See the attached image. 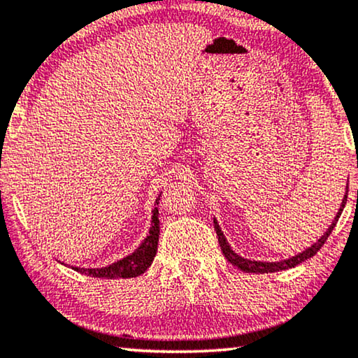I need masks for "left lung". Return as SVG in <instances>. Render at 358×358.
Segmentation results:
<instances>
[{"label": "left lung", "instance_id": "8db88e82", "mask_svg": "<svg viewBox=\"0 0 358 358\" xmlns=\"http://www.w3.org/2000/svg\"><path fill=\"white\" fill-rule=\"evenodd\" d=\"M349 188V187H347ZM345 188V189H347ZM347 193H349V189H347L345 194H344V199H342V204L339 208V211H337L334 221H332L331 226L326 232H324V236H321V239L314 242L311 247H308L306 250H303L301 254L294 255V257H289L287 260H280V262H260V260H250V259H245V257H241L239 254H236L234 249H232L231 245H229V242L226 239V236H224V232L221 231V227H219L217 224V219L214 217V229H216V234H217V241H219V245H221V250L226 259L231 262L232 265L237 266V268H241L242 271H245V273H273V271H282V270H288V268H293V266H296L299 264H303L304 260L311 259L313 255L317 254V250L321 249L324 245V242L327 241V237L331 236L332 229L336 227L337 221H339L342 211H344L345 208V203H347Z\"/></svg>", "mask_w": 358, "mask_h": 358}]
</instances>
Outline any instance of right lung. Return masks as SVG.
I'll list each match as a JSON object with an SVG mask.
<instances>
[{"label":"right lung","instance_id":"right-lung-1","mask_svg":"<svg viewBox=\"0 0 358 358\" xmlns=\"http://www.w3.org/2000/svg\"><path fill=\"white\" fill-rule=\"evenodd\" d=\"M162 194V192H160ZM160 194L155 199V208L152 209V221L150 229L147 232L145 239L141 242L139 247L132 252V254L122 257L114 264H109L106 266H96V268H85V266H71L75 271H80L82 275L94 276V278H134L144 273L154 262V257L157 254V245H159V236H160V224H159V208L157 204L160 201Z\"/></svg>","mask_w":358,"mask_h":358}]
</instances>
